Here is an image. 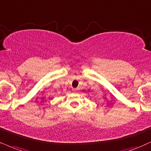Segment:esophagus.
Wrapping results in <instances>:
<instances>
[{
    "label": "esophagus",
    "instance_id": "1",
    "mask_svg": "<svg viewBox=\"0 0 151 151\" xmlns=\"http://www.w3.org/2000/svg\"><path fill=\"white\" fill-rule=\"evenodd\" d=\"M72 91H73L74 92H77V91H78V88H73V89H72Z\"/></svg>",
    "mask_w": 151,
    "mask_h": 151
}]
</instances>
